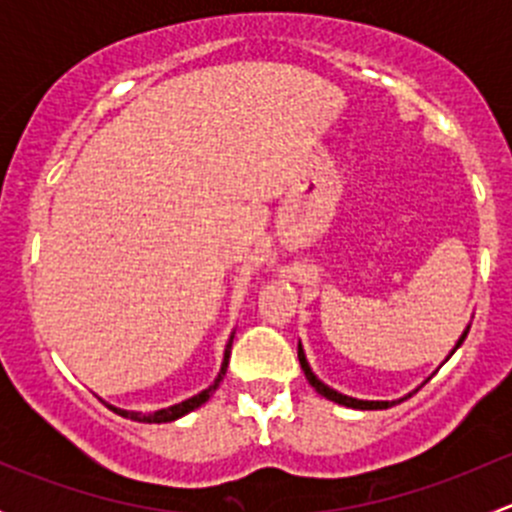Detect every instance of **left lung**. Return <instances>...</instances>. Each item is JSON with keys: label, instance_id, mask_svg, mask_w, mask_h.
Segmentation results:
<instances>
[{"label": "left lung", "instance_id": "8db88e82", "mask_svg": "<svg viewBox=\"0 0 512 512\" xmlns=\"http://www.w3.org/2000/svg\"><path fill=\"white\" fill-rule=\"evenodd\" d=\"M468 329H471V324H468V327H466V332L461 334V339H458V342H456V347H453V352H456V349L461 347V344H463V339L468 337ZM453 352L448 354V356H453ZM297 356H299V366H302L304 376H307V381H309V384L314 386V391H317V394H322L324 399L334 401V404H339V406H347V409H359V411H379V409H391V406L401 404V401H406V399H409L411 394H414V391H411V394L401 396V399H396V401H364V399H354V396L339 394V391H334L332 386H327V384H324V381H319V379H317V374H314V371H312V366H309L307 356H304L302 342L297 344ZM448 356H446V359H448ZM428 379H431V376H428ZM428 379H426V381H428ZM426 381H423V384H426ZM416 391H418V389H416Z\"/></svg>", "mask_w": 512, "mask_h": 512}]
</instances>
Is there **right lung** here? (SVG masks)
Masks as SVG:
<instances>
[{
    "label": "right lung",
    "mask_w": 512,
    "mask_h": 512,
    "mask_svg": "<svg viewBox=\"0 0 512 512\" xmlns=\"http://www.w3.org/2000/svg\"><path fill=\"white\" fill-rule=\"evenodd\" d=\"M232 337H235V334H230V342H227V347H225L223 366H220V371H218V379H215L213 384L208 386V389L200 391V394L190 396V399L180 401V404H175V406H168V409L151 411V414H143V411H126V409H116V406H108V404H106V406H108V409H111V411H116L118 416L131 418V421H138V423H168V421H175V418H180V416L190 414V411H195V409H198V406H203L205 401H208L210 396L215 394V389H218V386H220V381H223V376H225V371H227V361H230Z\"/></svg>",
    "instance_id": "add662e5"
}]
</instances>
